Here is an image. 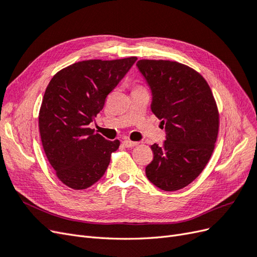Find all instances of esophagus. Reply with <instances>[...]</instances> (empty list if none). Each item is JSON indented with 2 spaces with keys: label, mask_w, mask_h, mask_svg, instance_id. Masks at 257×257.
<instances>
[{
  "label": "esophagus",
  "mask_w": 257,
  "mask_h": 257,
  "mask_svg": "<svg viewBox=\"0 0 257 257\" xmlns=\"http://www.w3.org/2000/svg\"><path fill=\"white\" fill-rule=\"evenodd\" d=\"M123 146L126 147V148H133L135 146L138 145L137 142H132V141H128V139H125V141H123Z\"/></svg>",
  "instance_id": "34e87169"
}]
</instances>
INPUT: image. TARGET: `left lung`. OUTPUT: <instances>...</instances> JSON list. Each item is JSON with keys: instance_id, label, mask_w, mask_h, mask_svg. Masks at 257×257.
I'll return each instance as SVG.
<instances>
[{"instance_id": "8db88e82", "label": "left lung", "mask_w": 257, "mask_h": 257, "mask_svg": "<svg viewBox=\"0 0 257 257\" xmlns=\"http://www.w3.org/2000/svg\"><path fill=\"white\" fill-rule=\"evenodd\" d=\"M152 93L151 110L165 126L166 141L151 146L146 176L163 191L183 189L203 172L214 149L219 111L209 84L193 68L175 61L139 60Z\"/></svg>"}]
</instances>
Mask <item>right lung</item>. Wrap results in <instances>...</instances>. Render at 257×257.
<instances>
[{
    "label": "right lung",
    "instance_id": "add662e5",
    "mask_svg": "<svg viewBox=\"0 0 257 257\" xmlns=\"http://www.w3.org/2000/svg\"><path fill=\"white\" fill-rule=\"evenodd\" d=\"M136 60L77 62L50 80L38 126L46 157L68 188L84 190L97 182L109 165L111 153L119 148V141H107L89 125Z\"/></svg>",
    "mask_w": 257,
    "mask_h": 257
}]
</instances>
